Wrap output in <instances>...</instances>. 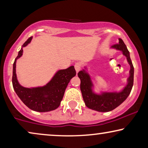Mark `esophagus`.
Segmentation results:
<instances>
[{
  "label": "esophagus",
  "mask_w": 148,
  "mask_h": 148,
  "mask_svg": "<svg viewBox=\"0 0 148 148\" xmlns=\"http://www.w3.org/2000/svg\"><path fill=\"white\" fill-rule=\"evenodd\" d=\"M75 69L77 73L81 69V64L79 62H77V63H75Z\"/></svg>",
  "instance_id": "obj_1"
}]
</instances>
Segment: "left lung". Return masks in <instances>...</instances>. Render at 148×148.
<instances>
[{"mask_svg": "<svg viewBox=\"0 0 148 148\" xmlns=\"http://www.w3.org/2000/svg\"><path fill=\"white\" fill-rule=\"evenodd\" d=\"M118 44L112 46L111 48L121 51L127 58V60L130 66L129 76L127 79V84L120 91L108 92L101 91L97 93L94 91V84L88 72V66L78 73V77L81 80L80 89L83 99L86 106L88 108L98 112H109L114 110L121 105L130 94L133 85L134 68L130 58V54L126 45L122 39L119 38Z\"/></svg>", "mask_w": 148, "mask_h": 148, "instance_id": "8db88e82", "label": "left lung"}]
</instances>
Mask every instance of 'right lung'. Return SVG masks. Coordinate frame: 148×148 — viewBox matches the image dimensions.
<instances>
[{"label":"right lung","mask_w":148,"mask_h":148,"mask_svg":"<svg viewBox=\"0 0 148 148\" xmlns=\"http://www.w3.org/2000/svg\"><path fill=\"white\" fill-rule=\"evenodd\" d=\"M32 38V36L28 38L18 52L13 63L12 83L18 97L28 108L36 112H49L55 110L60 106L68 84L76 75V71L74 66H71L66 69L58 70L51 79L43 86L33 88L22 86L17 77L16 62L23 55V48L31 42Z\"/></svg>","instance_id":"1"}]
</instances>
